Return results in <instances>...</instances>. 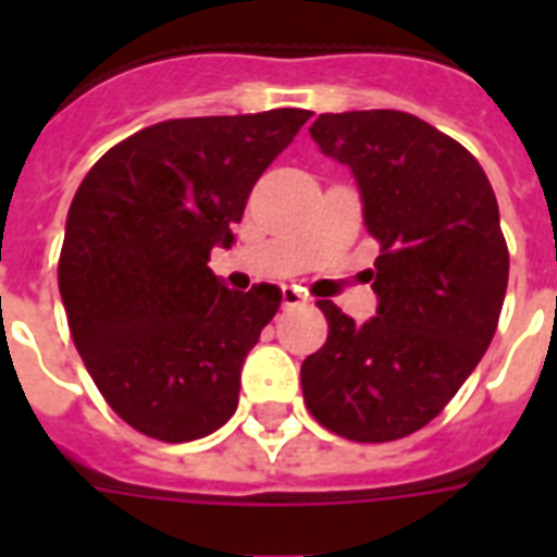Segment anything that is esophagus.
I'll list each match as a JSON object with an SVG mask.
<instances>
[{
    "instance_id": "obj_1",
    "label": "esophagus",
    "mask_w": 557,
    "mask_h": 557,
    "mask_svg": "<svg viewBox=\"0 0 557 557\" xmlns=\"http://www.w3.org/2000/svg\"><path fill=\"white\" fill-rule=\"evenodd\" d=\"M309 304V295H304V288L283 286V306H300Z\"/></svg>"
}]
</instances>
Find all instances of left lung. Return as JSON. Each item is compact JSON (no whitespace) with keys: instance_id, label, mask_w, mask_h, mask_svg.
<instances>
[{"instance_id":"obj_1","label":"left lung","mask_w":557,"mask_h":557,"mask_svg":"<svg viewBox=\"0 0 557 557\" xmlns=\"http://www.w3.org/2000/svg\"><path fill=\"white\" fill-rule=\"evenodd\" d=\"M309 135L349 168L381 253L375 318L318 304L330 338L300 367L306 407L352 442L401 440L448 405L494 338L509 283L497 199L462 144L407 112L321 115Z\"/></svg>"}]
</instances>
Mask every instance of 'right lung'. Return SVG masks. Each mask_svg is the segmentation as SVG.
Masks as SVG:
<instances>
[{
    "label": "right lung",
    "mask_w": 557,
    "mask_h": 557,
    "mask_svg": "<svg viewBox=\"0 0 557 557\" xmlns=\"http://www.w3.org/2000/svg\"><path fill=\"white\" fill-rule=\"evenodd\" d=\"M309 115L161 121L112 147L74 193L60 297L83 364L135 431L190 442L234 416L245 356L283 292H231L210 248L234 245L248 193Z\"/></svg>",
    "instance_id": "obj_1"
}]
</instances>
